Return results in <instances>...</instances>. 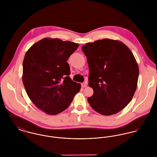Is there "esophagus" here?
Instances as JSON below:
<instances>
[{
    "instance_id": "1",
    "label": "esophagus",
    "mask_w": 157,
    "mask_h": 157,
    "mask_svg": "<svg viewBox=\"0 0 157 157\" xmlns=\"http://www.w3.org/2000/svg\"><path fill=\"white\" fill-rule=\"evenodd\" d=\"M81 86H82V87H84V88L87 87V82H82V83L81 84Z\"/></svg>"
}]
</instances>
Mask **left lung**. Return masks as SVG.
<instances>
[{
	"label": "left lung",
	"instance_id": "8db88e82",
	"mask_svg": "<svg viewBox=\"0 0 157 157\" xmlns=\"http://www.w3.org/2000/svg\"><path fill=\"white\" fill-rule=\"evenodd\" d=\"M89 67L87 100L104 116L117 113L128 104L137 87L139 69L131 50L121 41L102 39L82 47Z\"/></svg>",
	"mask_w": 157,
	"mask_h": 157
}]
</instances>
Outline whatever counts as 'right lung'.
Listing matches in <instances>:
<instances>
[{
  "mask_svg": "<svg viewBox=\"0 0 157 157\" xmlns=\"http://www.w3.org/2000/svg\"><path fill=\"white\" fill-rule=\"evenodd\" d=\"M79 44L58 38H43L26 52L22 80L27 94L36 107L49 115L68 108L81 84L73 81L67 62Z\"/></svg>",
  "mask_w": 157,
  "mask_h": 157,
  "instance_id": "1",
  "label": "right lung"
}]
</instances>
